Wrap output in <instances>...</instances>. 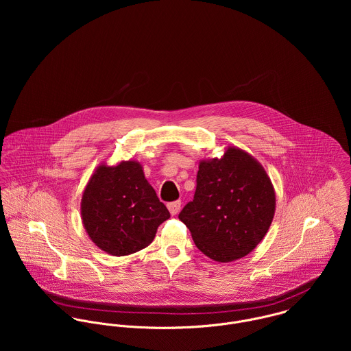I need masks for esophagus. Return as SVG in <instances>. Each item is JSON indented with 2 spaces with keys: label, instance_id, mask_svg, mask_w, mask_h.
<instances>
[{
  "label": "esophagus",
  "instance_id": "esophagus-1",
  "mask_svg": "<svg viewBox=\"0 0 351 351\" xmlns=\"http://www.w3.org/2000/svg\"><path fill=\"white\" fill-rule=\"evenodd\" d=\"M167 208H169V212L173 216H176L180 212V209H181V201H173V202L167 204Z\"/></svg>",
  "mask_w": 351,
  "mask_h": 351
}]
</instances>
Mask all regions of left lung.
Returning a JSON list of instances; mask_svg holds the SVG:
<instances>
[{"label":"left lung","mask_w":351,"mask_h":351,"mask_svg":"<svg viewBox=\"0 0 351 351\" xmlns=\"http://www.w3.org/2000/svg\"><path fill=\"white\" fill-rule=\"evenodd\" d=\"M276 210V191L263 166L239 147L201 159L195 199L180 213L197 249L221 263L250 254L265 238Z\"/></svg>","instance_id":"1"}]
</instances>
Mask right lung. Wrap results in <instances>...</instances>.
Returning <instances> with one entry per match:
<instances>
[{"mask_svg": "<svg viewBox=\"0 0 351 351\" xmlns=\"http://www.w3.org/2000/svg\"><path fill=\"white\" fill-rule=\"evenodd\" d=\"M169 217L138 160L99 165L81 199L85 231L100 250L113 256L147 247Z\"/></svg>", "mask_w": 351, "mask_h": 351, "instance_id": "1", "label": "right lung"}]
</instances>
